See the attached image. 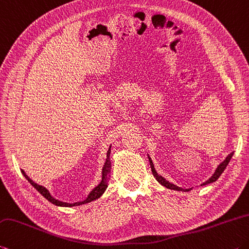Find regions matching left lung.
I'll list each match as a JSON object with an SVG mask.
<instances>
[{"label": "left lung", "mask_w": 249, "mask_h": 249, "mask_svg": "<svg viewBox=\"0 0 249 249\" xmlns=\"http://www.w3.org/2000/svg\"><path fill=\"white\" fill-rule=\"evenodd\" d=\"M232 156H233V152L230 153V155H229L227 158H225V160L222 162V163H220L218 168H216V170H215V172H214V174L212 175L209 179L206 180V182L203 183L202 185H206V184H210V183L215 182V180L220 178V175L222 174V172L225 170V168H227V165L229 164L230 160H231ZM149 161H150V166H151V171H152L153 176H155L156 179H157L158 182H159L161 185H163V186H165L166 188L174 189V191H183V192H189V191H191V188H189V189H184V188H182V187H178V186H176V185L168 182V180H166L164 178H162L161 175H159V174L157 173L156 170H155V166H153V163H152V161H151L150 158H149Z\"/></svg>", "instance_id": "8db88e82"}]
</instances>
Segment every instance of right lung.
<instances>
[{
    "mask_svg": "<svg viewBox=\"0 0 249 249\" xmlns=\"http://www.w3.org/2000/svg\"><path fill=\"white\" fill-rule=\"evenodd\" d=\"M111 148V147H110ZM110 149L107 150V160H106V164L105 166H103L102 169V180L100 182V184L98 185L97 187H94L91 192H90V194L88 195V197L86 198V199L84 201H80V202H75V203H67V202H63V201H60V200H56L54 199V198L50 195V193L48 189L46 187L41 186V185H38L36 184L33 179L28 178V175H27L24 171L21 170V173L24 174L25 178L28 179V182L33 185V186L37 189V191L41 194V195L47 198V199L52 202L53 205L55 206H60V207H74V206H80V205H85V203H88L90 201H93L98 199L99 197H101V195L103 193H105V191L107 187V182H109V174H110Z\"/></svg>",
    "mask_w": 249,
    "mask_h": 249,
    "instance_id": "right-lung-1",
    "label": "right lung"
}]
</instances>
